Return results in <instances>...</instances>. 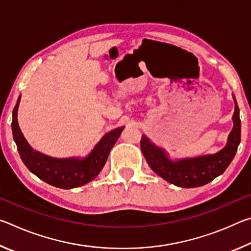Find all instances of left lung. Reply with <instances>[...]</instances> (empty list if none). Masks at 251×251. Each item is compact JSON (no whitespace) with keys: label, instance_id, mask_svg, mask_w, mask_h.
Returning a JSON list of instances; mask_svg holds the SVG:
<instances>
[{"label":"left lung","instance_id":"1","mask_svg":"<svg viewBox=\"0 0 251 251\" xmlns=\"http://www.w3.org/2000/svg\"><path fill=\"white\" fill-rule=\"evenodd\" d=\"M235 100L233 127L228 136L227 145L216 154L203 155L193 158L172 160L163 148L155 146L145 135L142 136L141 150L150 167L157 175L171 184L182 188H193L208 184L216 177L222 175L231 163L240 143L241 123L239 108Z\"/></svg>","mask_w":251,"mask_h":251}]
</instances>
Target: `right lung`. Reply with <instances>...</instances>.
Wrapping results in <instances>:
<instances>
[{"label": "right lung", "mask_w": 251, "mask_h": 251, "mask_svg": "<svg viewBox=\"0 0 251 251\" xmlns=\"http://www.w3.org/2000/svg\"><path fill=\"white\" fill-rule=\"evenodd\" d=\"M21 96L13 109L12 131L21 159L29 172L48 184L63 189H71L92 181L103 169L108 154L120 137L124 127H118L105 134L93 151L84 158H54L34 151L28 145L18 123Z\"/></svg>", "instance_id": "right-lung-1"}]
</instances>
